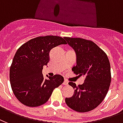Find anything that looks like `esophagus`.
I'll list each match as a JSON object with an SVG mask.
<instances>
[{
  "instance_id": "34e87169",
  "label": "esophagus",
  "mask_w": 123,
  "mask_h": 123,
  "mask_svg": "<svg viewBox=\"0 0 123 123\" xmlns=\"http://www.w3.org/2000/svg\"><path fill=\"white\" fill-rule=\"evenodd\" d=\"M63 85H68V82L67 81V80H64L63 81Z\"/></svg>"
}]
</instances>
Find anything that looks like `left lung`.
<instances>
[{"instance_id": "8db88e82", "label": "left lung", "mask_w": 123, "mask_h": 123, "mask_svg": "<svg viewBox=\"0 0 123 123\" xmlns=\"http://www.w3.org/2000/svg\"><path fill=\"white\" fill-rule=\"evenodd\" d=\"M76 54V65L72 71L85 77L82 85L69 82L75 92L65 103L78 112H88L98 107L107 94L111 83V67L106 54L91 41L64 37Z\"/></svg>"}]
</instances>
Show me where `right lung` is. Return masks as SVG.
<instances>
[{"label": "right lung", "instance_id": "right-lung-1", "mask_svg": "<svg viewBox=\"0 0 123 123\" xmlns=\"http://www.w3.org/2000/svg\"><path fill=\"white\" fill-rule=\"evenodd\" d=\"M66 44L60 37L48 35L31 39L18 48L10 69V80L15 96L23 104L37 107L45 104L54 89L62 84V76H46V79L42 71L49 62L50 51Z\"/></svg>", "mask_w": 123, "mask_h": 123}]
</instances>
